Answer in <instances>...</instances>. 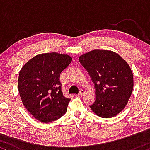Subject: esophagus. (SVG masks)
I'll list each match as a JSON object with an SVG mask.
<instances>
[{
	"mask_svg": "<svg viewBox=\"0 0 150 150\" xmlns=\"http://www.w3.org/2000/svg\"><path fill=\"white\" fill-rule=\"evenodd\" d=\"M85 91L84 90V89H80V92H79V94H78V95L79 96H82V95H83L84 94H85Z\"/></svg>",
	"mask_w": 150,
	"mask_h": 150,
	"instance_id": "1",
	"label": "esophagus"
}]
</instances>
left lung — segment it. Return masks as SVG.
<instances>
[{
    "mask_svg": "<svg viewBox=\"0 0 150 150\" xmlns=\"http://www.w3.org/2000/svg\"><path fill=\"white\" fill-rule=\"evenodd\" d=\"M79 61L95 89L96 99L91 109L101 118L116 116L126 106L133 89V75L129 65L118 53L101 49L82 55Z\"/></svg>",
    "mask_w": 150,
    "mask_h": 150,
    "instance_id": "left-lung-1",
    "label": "left lung"
}]
</instances>
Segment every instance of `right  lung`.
<instances>
[{"label":"right lung","mask_w":150,"mask_h":150,"mask_svg":"<svg viewBox=\"0 0 150 150\" xmlns=\"http://www.w3.org/2000/svg\"><path fill=\"white\" fill-rule=\"evenodd\" d=\"M72 58L58 53L34 56L20 70L18 90L25 107L36 119L54 121L65 114L70 99L61 90L60 75Z\"/></svg>","instance_id":"1"}]
</instances>
